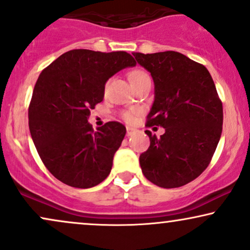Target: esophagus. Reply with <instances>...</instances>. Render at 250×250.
I'll use <instances>...</instances> for the list:
<instances>
[{
	"label": "esophagus",
	"instance_id": "esophagus-1",
	"mask_svg": "<svg viewBox=\"0 0 250 250\" xmlns=\"http://www.w3.org/2000/svg\"><path fill=\"white\" fill-rule=\"evenodd\" d=\"M136 129L135 128H130V127H127V136H131V135H134L136 133Z\"/></svg>",
	"mask_w": 250,
	"mask_h": 250
}]
</instances>
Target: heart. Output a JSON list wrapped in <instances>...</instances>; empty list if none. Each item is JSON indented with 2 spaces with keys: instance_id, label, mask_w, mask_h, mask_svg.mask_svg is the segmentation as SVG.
Instances as JSON below:
<instances>
[{
  "instance_id": "1",
  "label": "heart",
  "mask_w": 250,
  "mask_h": 250,
  "mask_svg": "<svg viewBox=\"0 0 250 250\" xmlns=\"http://www.w3.org/2000/svg\"><path fill=\"white\" fill-rule=\"evenodd\" d=\"M128 77H129V81H130L131 86H133V85H135V83L142 81L143 79H146V78H149V74L143 70H134V71H131L130 73H129ZM135 115H136V110H135V109L125 110V112L122 113V119L125 120V121H127V122H131L134 120Z\"/></svg>"
}]
</instances>
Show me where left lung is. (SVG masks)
Returning <instances> with one entry per match:
<instances>
[{
	"label": "left lung",
	"instance_id": "obj_1",
	"mask_svg": "<svg viewBox=\"0 0 250 250\" xmlns=\"http://www.w3.org/2000/svg\"><path fill=\"white\" fill-rule=\"evenodd\" d=\"M133 55L155 83L146 127L165 129L161 137L146 130L150 146L140 156L141 169L159 188H180L208 167L220 140L224 113L214 81L205 66L179 52Z\"/></svg>",
	"mask_w": 250,
	"mask_h": 250
}]
</instances>
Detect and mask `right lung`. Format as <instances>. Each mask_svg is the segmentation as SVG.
<instances>
[{"label":"right lung","instance_id":"1","mask_svg":"<svg viewBox=\"0 0 250 250\" xmlns=\"http://www.w3.org/2000/svg\"><path fill=\"white\" fill-rule=\"evenodd\" d=\"M136 62L125 51L71 50L42 71L29 106V128L39 157L57 179L89 188L107 178L125 135L122 123L94 131L91 109L104 96L107 80Z\"/></svg>","mask_w":250,"mask_h":250}]
</instances>
